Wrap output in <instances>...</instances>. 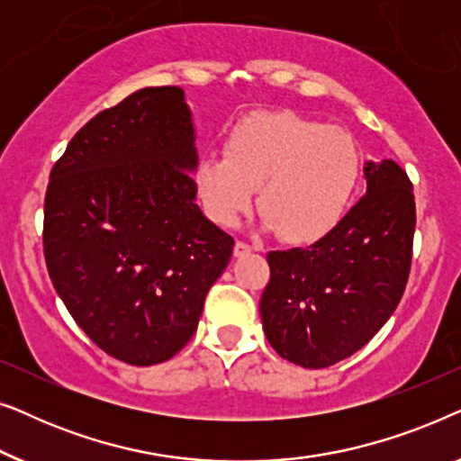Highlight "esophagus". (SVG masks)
I'll return each mask as SVG.
<instances>
[{
    "instance_id": "34e87169",
    "label": "esophagus",
    "mask_w": 461,
    "mask_h": 461,
    "mask_svg": "<svg viewBox=\"0 0 461 461\" xmlns=\"http://www.w3.org/2000/svg\"><path fill=\"white\" fill-rule=\"evenodd\" d=\"M249 251H254V245H249V243H245V241H237L235 243V256L237 258L249 254Z\"/></svg>"
}]
</instances>
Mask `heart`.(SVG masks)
Instances as JSON below:
<instances>
[{"instance_id":"b5f03b06","label":"heart","mask_w":461,"mask_h":461,"mask_svg":"<svg viewBox=\"0 0 461 461\" xmlns=\"http://www.w3.org/2000/svg\"><path fill=\"white\" fill-rule=\"evenodd\" d=\"M358 172L361 157L348 131L294 111H262L232 128L224 155L199 161L194 185L220 226L237 224L258 193L264 230L314 243L342 222Z\"/></svg>"}]
</instances>
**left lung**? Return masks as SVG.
Segmentation results:
<instances>
[{
	"instance_id": "left-lung-1",
	"label": "left lung",
	"mask_w": 461,
	"mask_h": 461,
	"mask_svg": "<svg viewBox=\"0 0 461 461\" xmlns=\"http://www.w3.org/2000/svg\"><path fill=\"white\" fill-rule=\"evenodd\" d=\"M367 188L311 248L270 251L260 300L268 342L289 363L323 369L361 350L405 292L415 232L413 186L393 159L365 161Z\"/></svg>"
}]
</instances>
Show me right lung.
<instances>
[{
	"label": "right lung",
	"instance_id": "add662e5",
	"mask_svg": "<svg viewBox=\"0 0 461 461\" xmlns=\"http://www.w3.org/2000/svg\"><path fill=\"white\" fill-rule=\"evenodd\" d=\"M193 113L142 87L87 122L56 161L43 254L56 294L106 355L147 367L186 346L232 256L197 205Z\"/></svg>",
	"mask_w": 461,
	"mask_h": 461
}]
</instances>
